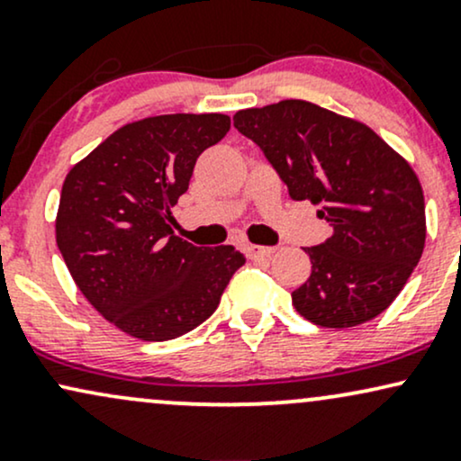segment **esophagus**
Here are the masks:
<instances>
[{"label": "esophagus", "instance_id": "1", "mask_svg": "<svg viewBox=\"0 0 461 461\" xmlns=\"http://www.w3.org/2000/svg\"><path fill=\"white\" fill-rule=\"evenodd\" d=\"M275 253L273 247H260V245H247V256L251 260H264V258H271Z\"/></svg>", "mask_w": 461, "mask_h": 461}]
</instances>
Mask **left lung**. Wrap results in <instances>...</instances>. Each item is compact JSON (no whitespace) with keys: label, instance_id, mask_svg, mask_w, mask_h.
<instances>
[{"label":"left lung","instance_id":"8db88e82","mask_svg":"<svg viewBox=\"0 0 461 461\" xmlns=\"http://www.w3.org/2000/svg\"><path fill=\"white\" fill-rule=\"evenodd\" d=\"M294 201L310 199L331 236L308 247L312 273L293 293L321 327H356L388 308L425 247V197L403 158L359 121L285 102L234 114Z\"/></svg>","mask_w":461,"mask_h":461}]
</instances>
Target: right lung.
Wrapping results in <instances>:
<instances>
[{
    "label": "right lung",
    "instance_id": "right-lung-1",
    "mask_svg": "<svg viewBox=\"0 0 461 461\" xmlns=\"http://www.w3.org/2000/svg\"><path fill=\"white\" fill-rule=\"evenodd\" d=\"M230 131L227 114H162L123 125L68 171L56 242L105 321L164 342L214 314L245 256L173 236L171 208L197 158Z\"/></svg>",
    "mask_w": 461,
    "mask_h": 461
}]
</instances>
